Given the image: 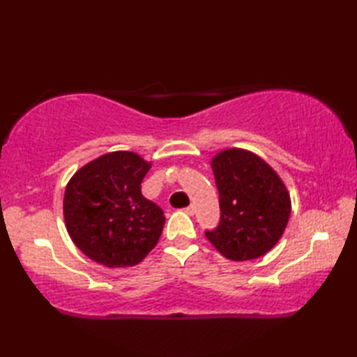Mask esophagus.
<instances>
[{
    "mask_svg": "<svg viewBox=\"0 0 357 357\" xmlns=\"http://www.w3.org/2000/svg\"><path fill=\"white\" fill-rule=\"evenodd\" d=\"M184 213H187V214H189V215H192L193 213H195V208H193V206H192V204H190V206H187V208H184Z\"/></svg>",
    "mask_w": 357,
    "mask_h": 357,
    "instance_id": "1",
    "label": "esophagus"
}]
</instances>
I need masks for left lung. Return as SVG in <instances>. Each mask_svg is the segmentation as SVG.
I'll return each mask as SVG.
<instances>
[{"label": "left lung", "mask_w": 357, "mask_h": 357, "mask_svg": "<svg viewBox=\"0 0 357 357\" xmlns=\"http://www.w3.org/2000/svg\"><path fill=\"white\" fill-rule=\"evenodd\" d=\"M220 197V222L206 238L223 257L247 261L279 243L291 214V198L279 174L247 149L229 148L211 160Z\"/></svg>", "instance_id": "8db88e82"}]
</instances>
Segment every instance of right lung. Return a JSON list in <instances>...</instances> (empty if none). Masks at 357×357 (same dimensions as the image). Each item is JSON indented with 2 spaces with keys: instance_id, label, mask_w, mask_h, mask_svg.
I'll return each mask as SVG.
<instances>
[{
  "instance_id": "1",
  "label": "right lung",
  "mask_w": 357,
  "mask_h": 357,
  "mask_svg": "<svg viewBox=\"0 0 357 357\" xmlns=\"http://www.w3.org/2000/svg\"><path fill=\"white\" fill-rule=\"evenodd\" d=\"M151 168L130 151H114L83 165L66 185L63 213L70 239L107 268L135 266L154 249L165 215L142 195Z\"/></svg>"
}]
</instances>
